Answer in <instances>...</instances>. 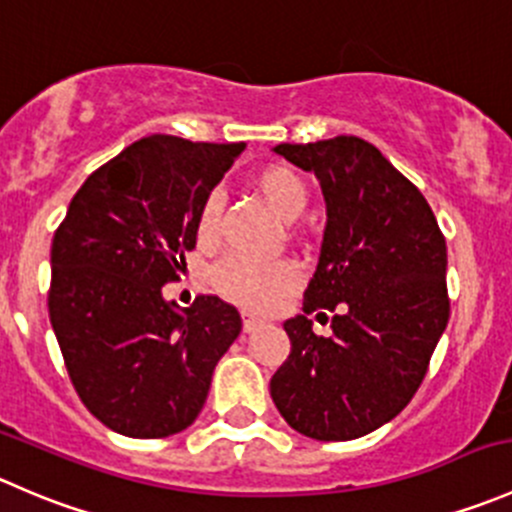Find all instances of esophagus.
<instances>
[{
	"instance_id": "1",
	"label": "esophagus",
	"mask_w": 512,
	"mask_h": 512,
	"mask_svg": "<svg viewBox=\"0 0 512 512\" xmlns=\"http://www.w3.org/2000/svg\"><path fill=\"white\" fill-rule=\"evenodd\" d=\"M241 318H244V331H254V328L263 326V323H266V318L256 316V313H249V311L241 313Z\"/></svg>"
}]
</instances>
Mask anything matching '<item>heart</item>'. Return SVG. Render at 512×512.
Masks as SVG:
<instances>
[{
	"instance_id": "1",
	"label": "heart",
	"mask_w": 512,
	"mask_h": 512,
	"mask_svg": "<svg viewBox=\"0 0 512 512\" xmlns=\"http://www.w3.org/2000/svg\"><path fill=\"white\" fill-rule=\"evenodd\" d=\"M254 191L263 204L283 221L301 216L308 204V186L301 176L283 164L263 166L254 176ZM221 229V196L211 191L201 201L194 221L196 244L211 249L219 241ZM301 281V273L291 261H254V258L231 256L221 261L211 273L216 291L239 306L251 311H268Z\"/></svg>"
}]
</instances>
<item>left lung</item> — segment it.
Wrapping results in <instances>:
<instances>
[{
    "mask_svg": "<svg viewBox=\"0 0 512 512\" xmlns=\"http://www.w3.org/2000/svg\"><path fill=\"white\" fill-rule=\"evenodd\" d=\"M321 181L328 224L291 353L271 378L278 413L316 440H353L411 403L450 316L443 231L426 196L358 136L278 144ZM334 311L331 337L307 313Z\"/></svg>",
    "mask_w": 512,
    "mask_h": 512,
    "instance_id": "1",
    "label": "left lung"
}]
</instances>
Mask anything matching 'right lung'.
Listing matches in <instances>:
<instances>
[{
    "label": "right lung",
    "instance_id": "1",
    "mask_svg": "<svg viewBox=\"0 0 512 512\" xmlns=\"http://www.w3.org/2000/svg\"><path fill=\"white\" fill-rule=\"evenodd\" d=\"M244 144L154 134L89 174L52 241L49 318L74 391L106 428L166 438L204 408L241 316L219 296L166 303L201 201Z\"/></svg>",
    "mask_w": 512,
    "mask_h": 512
}]
</instances>
